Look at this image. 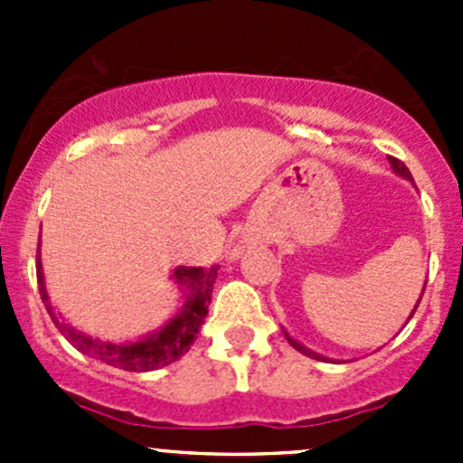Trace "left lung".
Wrapping results in <instances>:
<instances>
[{
	"label": "left lung",
	"mask_w": 463,
	"mask_h": 463,
	"mask_svg": "<svg viewBox=\"0 0 463 463\" xmlns=\"http://www.w3.org/2000/svg\"><path fill=\"white\" fill-rule=\"evenodd\" d=\"M390 158V165H392V170H394V175H399V176H403V179H408V181H412L414 184V179H412V175H410V170L408 167L403 165V163L399 161V158H394V156H387ZM423 291H426V284H423ZM423 291H421V296H423ZM421 296H419V300H417V305H414V309L410 311V316H408V320H405V325H408L410 322V318H412L414 316V311H417V307H419V302H421ZM284 331V335H287V340H288V345H291L293 349H298V352L300 354H305V356H309V358H316V361H331V363H335L334 358H326V356H320L318 352H314V349H309V347H305V345L302 343H298L296 338H293V335H288V331L287 329H282Z\"/></svg>",
	"instance_id": "8db88e82"
}]
</instances>
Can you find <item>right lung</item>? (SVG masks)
I'll list each match as a JSON object with an SVG mask.
<instances>
[{
	"mask_svg": "<svg viewBox=\"0 0 463 463\" xmlns=\"http://www.w3.org/2000/svg\"><path fill=\"white\" fill-rule=\"evenodd\" d=\"M219 266H176L170 278L181 291V307L170 320L158 326L152 334L138 340H125V343H111V340L93 338V335L78 331L69 325L62 316L51 305L49 291L44 284V270H42V255L37 249V287H40L42 302L49 311L51 320L60 329V334L89 358L105 363V365L118 367L125 372H152L179 361L190 345L194 343L199 326L208 316L210 298H213L214 279H217Z\"/></svg>",
	"mask_w": 463,
	"mask_h": 463,
	"instance_id": "1",
	"label": "right lung"
}]
</instances>
